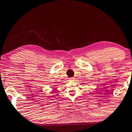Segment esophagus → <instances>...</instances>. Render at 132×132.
<instances>
[{
	"instance_id": "obj_1",
	"label": "esophagus",
	"mask_w": 132,
	"mask_h": 132,
	"mask_svg": "<svg viewBox=\"0 0 132 132\" xmlns=\"http://www.w3.org/2000/svg\"><path fill=\"white\" fill-rule=\"evenodd\" d=\"M74 80H75V78H73V77H71V78H70L69 79V81H74Z\"/></svg>"
}]
</instances>
